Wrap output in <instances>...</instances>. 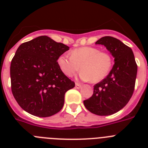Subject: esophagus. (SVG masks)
I'll return each mask as SVG.
<instances>
[{
  "label": "esophagus",
  "mask_w": 148,
  "mask_h": 148,
  "mask_svg": "<svg viewBox=\"0 0 148 148\" xmlns=\"http://www.w3.org/2000/svg\"><path fill=\"white\" fill-rule=\"evenodd\" d=\"M82 87V85H81L80 84H78V83H75V87H76L77 89H79L80 87Z\"/></svg>",
  "instance_id": "obj_1"
}]
</instances>
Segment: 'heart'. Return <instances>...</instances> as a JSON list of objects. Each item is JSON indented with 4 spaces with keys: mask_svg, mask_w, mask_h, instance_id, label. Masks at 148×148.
<instances>
[{
    "mask_svg": "<svg viewBox=\"0 0 148 148\" xmlns=\"http://www.w3.org/2000/svg\"><path fill=\"white\" fill-rule=\"evenodd\" d=\"M60 70L67 77H73L81 70L80 78L84 81L97 83L105 78L113 66V57L99 48L83 47L70 52V56L62 55L58 58Z\"/></svg>",
    "mask_w": 148,
    "mask_h": 148,
    "instance_id": "heart-1",
    "label": "heart"
}]
</instances>
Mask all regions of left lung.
<instances>
[{"mask_svg": "<svg viewBox=\"0 0 148 148\" xmlns=\"http://www.w3.org/2000/svg\"><path fill=\"white\" fill-rule=\"evenodd\" d=\"M114 57L115 64L109 75L94 85L93 94L84 101L90 112L98 116H109L122 109L134 91L137 64L131 48L110 36L98 40Z\"/></svg>", "mask_w": 148, "mask_h": 148, "instance_id": "left-lung-1", "label": "left lung"}]
</instances>
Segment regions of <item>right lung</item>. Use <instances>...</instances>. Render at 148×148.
<instances>
[{"mask_svg":"<svg viewBox=\"0 0 148 148\" xmlns=\"http://www.w3.org/2000/svg\"><path fill=\"white\" fill-rule=\"evenodd\" d=\"M69 48L47 36L19 46L11 61V89L27 113L48 117L62 109L65 93L75 87V82L61 72L57 61Z\"/></svg>","mask_w":148,"mask_h":148,"instance_id":"1","label":"right lung"}]
</instances>
